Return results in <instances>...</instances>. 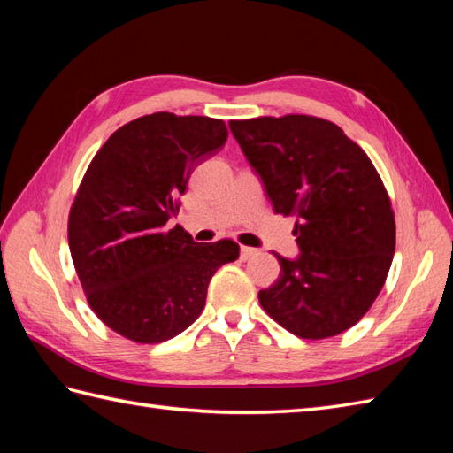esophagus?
<instances>
[{"mask_svg": "<svg viewBox=\"0 0 453 453\" xmlns=\"http://www.w3.org/2000/svg\"><path fill=\"white\" fill-rule=\"evenodd\" d=\"M257 255V249H253V247H242V261H247V258H251V257H255Z\"/></svg>", "mask_w": 453, "mask_h": 453, "instance_id": "obj_1", "label": "esophagus"}]
</instances>
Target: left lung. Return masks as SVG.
I'll return each mask as SVG.
<instances>
[{
  "label": "left lung",
  "mask_w": 453,
  "mask_h": 453,
  "mask_svg": "<svg viewBox=\"0 0 453 453\" xmlns=\"http://www.w3.org/2000/svg\"><path fill=\"white\" fill-rule=\"evenodd\" d=\"M229 130L276 214L296 216L300 255L274 253L280 276L258 292L263 310L300 339L350 329L395 253V216L373 163L336 124L307 114L232 120Z\"/></svg>",
  "instance_id": "1"
}]
</instances>
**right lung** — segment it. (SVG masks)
Segmentation results:
<instances>
[{"instance_id": "1", "label": "right lung", "mask_w": 453, "mask_h": 453, "mask_svg": "<svg viewBox=\"0 0 453 453\" xmlns=\"http://www.w3.org/2000/svg\"><path fill=\"white\" fill-rule=\"evenodd\" d=\"M226 140L224 120L153 112L120 127L85 171L67 219L72 261L95 315L124 339L185 331L211 276L239 257L232 239L196 243L169 229L192 169Z\"/></svg>"}]
</instances>
